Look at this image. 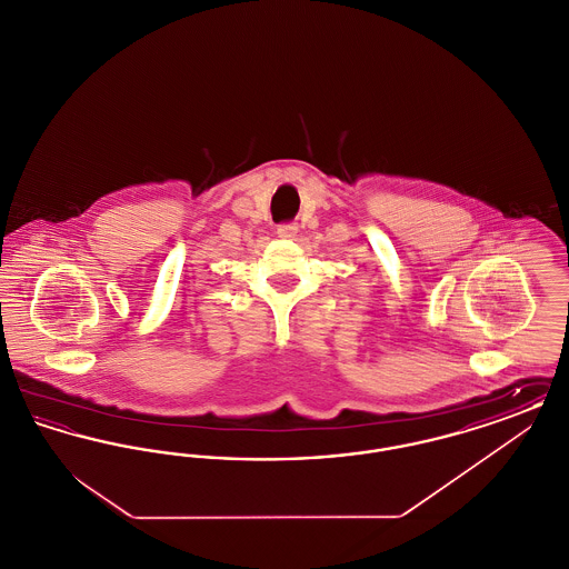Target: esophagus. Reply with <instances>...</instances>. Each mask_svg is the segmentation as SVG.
Instances as JSON below:
<instances>
[{
  "instance_id": "1",
  "label": "esophagus",
  "mask_w": 569,
  "mask_h": 569,
  "mask_svg": "<svg viewBox=\"0 0 569 569\" xmlns=\"http://www.w3.org/2000/svg\"><path fill=\"white\" fill-rule=\"evenodd\" d=\"M298 226L297 223H283L277 228V237L279 239H295L297 237Z\"/></svg>"
}]
</instances>
